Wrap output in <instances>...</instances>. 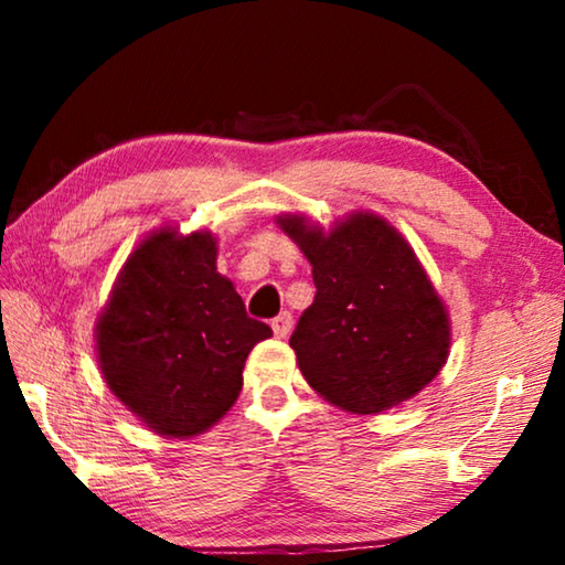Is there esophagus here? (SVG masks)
<instances>
[{
  "label": "esophagus",
  "mask_w": 565,
  "mask_h": 565,
  "mask_svg": "<svg viewBox=\"0 0 565 565\" xmlns=\"http://www.w3.org/2000/svg\"><path fill=\"white\" fill-rule=\"evenodd\" d=\"M291 327H294V319H291L289 311L279 313V317H276V319L271 321V329H274V337H276V339H286V337H289Z\"/></svg>",
  "instance_id": "1"
}]
</instances>
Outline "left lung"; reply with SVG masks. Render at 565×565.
Returning <instances> with one entry per match:
<instances>
[{
  "label": "left lung",
  "mask_w": 565,
  "mask_h": 565,
  "mask_svg": "<svg viewBox=\"0 0 565 565\" xmlns=\"http://www.w3.org/2000/svg\"><path fill=\"white\" fill-rule=\"evenodd\" d=\"M276 224L309 259L317 284L289 341L309 386L366 416L431 384L448 359L451 323L406 238L369 212L329 232L296 214Z\"/></svg>",
  "instance_id": "obj_1"
}]
</instances>
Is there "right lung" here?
Wrapping results in <instances>:
<instances>
[{
  "instance_id": "1",
  "label": "right lung",
  "mask_w": 565,
  "mask_h": 565,
  "mask_svg": "<svg viewBox=\"0 0 565 565\" xmlns=\"http://www.w3.org/2000/svg\"><path fill=\"white\" fill-rule=\"evenodd\" d=\"M216 271L212 232L164 226L134 248L97 319L102 376L154 434H204L238 398L244 361L269 339Z\"/></svg>"
}]
</instances>
